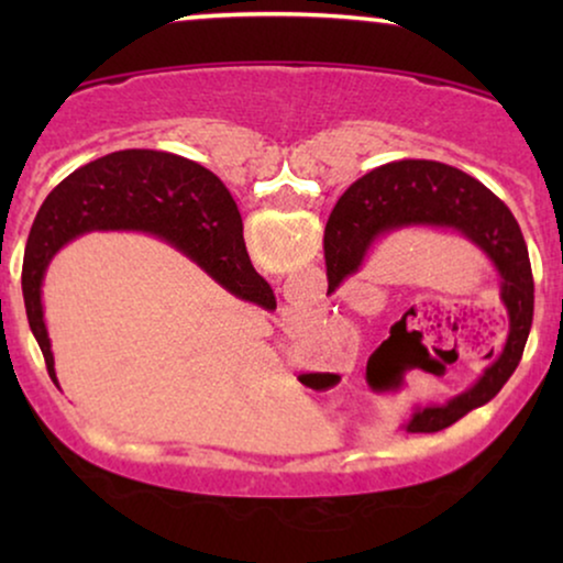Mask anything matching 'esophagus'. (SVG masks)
<instances>
[{
    "label": "esophagus",
    "instance_id": "esophagus-1",
    "mask_svg": "<svg viewBox=\"0 0 563 563\" xmlns=\"http://www.w3.org/2000/svg\"><path fill=\"white\" fill-rule=\"evenodd\" d=\"M297 320H299V312H291L289 314V325H297Z\"/></svg>",
    "mask_w": 563,
    "mask_h": 563
}]
</instances>
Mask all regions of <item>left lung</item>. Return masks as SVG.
Instances as JSON below:
<instances>
[{"label":"left lung","mask_w":563,"mask_h":563,"mask_svg":"<svg viewBox=\"0 0 563 563\" xmlns=\"http://www.w3.org/2000/svg\"><path fill=\"white\" fill-rule=\"evenodd\" d=\"M410 228L443 230L472 243L497 272L499 299L507 310L505 345L479 379L449 402L412 407L407 433H438L489 402L518 368L533 325V272L526 238L503 199L459 168L405 158L353 181L330 212L325 225L330 289L356 276L376 243Z\"/></svg>","instance_id":"8db88e82"}]
</instances>
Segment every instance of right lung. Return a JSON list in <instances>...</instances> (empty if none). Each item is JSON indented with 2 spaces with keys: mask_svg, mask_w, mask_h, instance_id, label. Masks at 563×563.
I'll return each mask as SVG.
<instances>
[{
  "mask_svg": "<svg viewBox=\"0 0 563 563\" xmlns=\"http://www.w3.org/2000/svg\"><path fill=\"white\" fill-rule=\"evenodd\" d=\"M95 230L156 235L205 268L245 302L276 307L268 282L253 268L235 199L210 168L166 151H114L76 168L45 197L22 261V297L45 368L56 379L43 282L66 243Z\"/></svg>",
  "mask_w": 563,
  "mask_h": 563,
  "instance_id": "obj_1",
  "label": "right lung"
}]
</instances>
